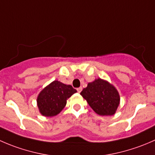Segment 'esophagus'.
I'll use <instances>...</instances> for the list:
<instances>
[{"mask_svg":"<svg viewBox=\"0 0 155 155\" xmlns=\"http://www.w3.org/2000/svg\"><path fill=\"white\" fill-rule=\"evenodd\" d=\"M76 90H77V91L79 92V93H80V92L82 91V87H78V88L76 89Z\"/></svg>","mask_w":155,"mask_h":155,"instance_id":"1","label":"esophagus"}]
</instances>
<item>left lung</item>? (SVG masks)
Returning a JSON list of instances; mask_svg holds the SVG:
<instances>
[{
  "mask_svg": "<svg viewBox=\"0 0 155 155\" xmlns=\"http://www.w3.org/2000/svg\"><path fill=\"white\" fill-rule=\"evenodd\" d=\"M80 94L91 109L100 115H112L119 105L120 97L112 85L101 79L87 84Z\"/></svg>",
  "mask_w": 155,
  "mask_h": 155,
  "instance_id": "left-lung-1",
  "label": "left lung"
}]
</instances>
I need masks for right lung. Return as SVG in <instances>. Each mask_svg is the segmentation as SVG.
Returning <instances> with one entry per match:
<instances>
[{"label": "right lung", "mask_w": 155, "mask_h": 155, "mask_svg": "<svg viewBox=\"0 0 155 155\" xmlns=\"http://www.w3.org/2000/svg\"><path fill=\"white\" fill-rule=\"evenodd\" d=\"M76 91L70 85L52 82L38 95L37 106L40 113L46 117L58 115L66 106L67 100Z\"/></svg>", "instance_id": "add662e5"}]
</instances>
